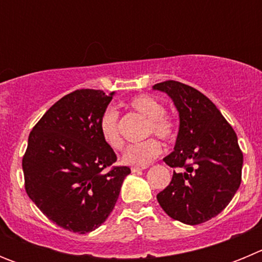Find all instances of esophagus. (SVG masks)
<instances>
[{"instance_id":"34e87169","label":"esophagus","mask_w":262,"mask_h":262,"mask_svg":"<svg viewBox=\"0 0 262 262\" xmlns=\"http://www.w3.org/2000/svg\"><path fill=\"white\" fill-rule=\"evenodd\" d=\"M144 169H147V166H133V168H131V172L139 173L142 172V170H144Z\"/></svg>"}]
</instances>
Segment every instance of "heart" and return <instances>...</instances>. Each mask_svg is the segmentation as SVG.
<instances>
[{"label":"heart","instance_id":"b5f03b06","mask_svg":"<svg viewBox=\"0 0 262 262\" xmlns=\"http://www.w3.org/2000/svg\"><path fill=\"white\" fill-rule=\"evenodd\" d=\"M131 108L139 113L148 120V134H156L160 138L169 140L174 138L176 126L173 120L165 115V107L160 101L148 94H142L129 101ZM118 111L114 107H107L99 119V133L103 142L113 149L123 147V140L120 138L118 128ZM163 151L161 143L155 138H149L144 142L131 144L122 155V161L126 165L147 166L152 163Z\"/></svg>","mask_w":262,"mask_h":262}]
</instances>
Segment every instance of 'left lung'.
I'll return each mask as SVG.
<instances>
[{"mask_svg": "<svg viewBox=\"0 0 262 262\" xmlns=\"http://www.w3.org/2000/svg\"><path fill=\"white\" fill-rule=\"evenodd\" d=\"M172 99L180 117L174 151L164 157L172 181L157 194L164 211L185 224L205 223L223 211L242 182L237 136L205 94L177 81L154 85Z\"/></svg>", "mask_w": 262, "mask_h": 262, "instance_id": "left-lung-1", "label": "left lung"}]
</instances>
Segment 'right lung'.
<instances>
[{
  "label": "right lung",
  "instance_id": "right-lung-1",
  "mask_svg": "<svg viewBox=\"0 0 262 262\" xmlns=\"http://www.w3.org/2000/svg\"><path fill=\"white\" fill-rule=\"evenodd\" d=\"M114 92L80 89L59 99L29 136L22 160L25 187L46 216L72 232L98 228L114 209L128 166H115L99 119Z\"/></svg>",
  "mask_w": 262,
  "mask_h": 262
}]
</instances>
